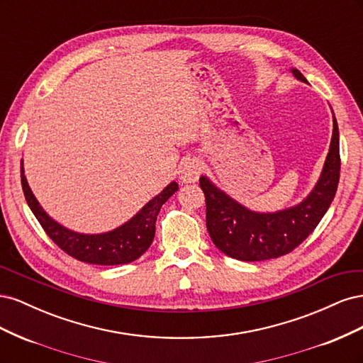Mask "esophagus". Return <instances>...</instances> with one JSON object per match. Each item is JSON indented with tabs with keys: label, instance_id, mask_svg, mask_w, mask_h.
<instances>
[{
	"label": "esophagus",
	"instance_id": "esophagus-1",
	"mask_svg": "<svg viewBox=\"0 0 363 363\" xmlns=\"http://www.w3.org/2000/svg\"><path fill=\"white\" fill-rule=\"evenodd\" d=\"M201 162L196 157H186L179 167V177L184 183H195L201 174Z\"/></svg>",
	"mask_w": 363,
	"mask_h": 363
}]
</instances>
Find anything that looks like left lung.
<instances>
[{"label":"left lung","mask_w":363,"mask_h":363,"mask_svg":"<svg viewBox=\"0 0 363 363\" xmlns=\"http://www.w3.org/2000/svg\"><path fill=\"white\" fill-rule=\"evenodd\" d=\"M291 72L296 80L309 83L298 69L292 68ZM339 171V130L333 115V135L321 175L298 204L277 212L250 211L201 175L207 232L219 251L238 260L260 262L288 255L313 232L328 211L337 189Z\"/></svg>","instance_id":"1"}]
</instances>
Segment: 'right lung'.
I'll list each match as a JSON object with an SVG mask.
<instances>
[{
	"label": "right lung",
	"mask_w": 363,
	"mask_h": 363,
	"mask_svg": "<svg viewBox=\"0 0 363 363\" xmlns=\"http://www.w3.org/2000/svg\"><path fill=\"white\" fill-rule=\"evenodd\" d=\"M21 183H23L28 207L35 213L42 228L45 230V233L54 240V244H57L74 259L94 263V265H124V263L133 262L144 255L155 239L156 219L160 207L179 189V183L171 182L123 225L106 233L87 235L63 227L43 211L35 194L30 189L23 163H21Z\"/></svg>",
	"instance_id": "add662e5"
}]
</instances>
